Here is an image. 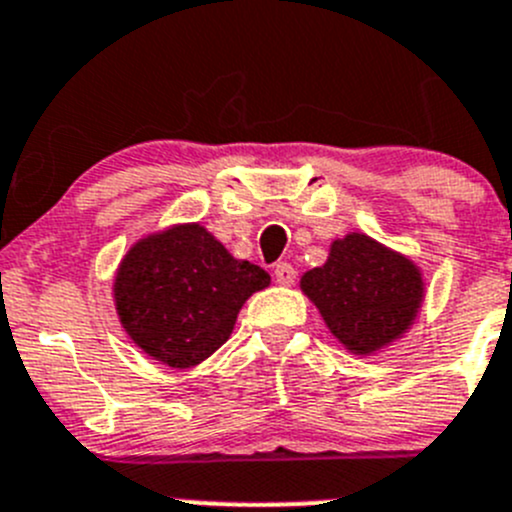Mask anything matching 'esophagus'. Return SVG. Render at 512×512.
<instances>
[{
  "mask_svg": "<svg viewBox=\"0 0 512 512\" xmlns=\"http://www.w3.org/2000/svg\"><path fill=\"white\" fill-rule=\"evenodd\" d=\"M295 277H297L295 267L287 265V262H277V265H275V280L280 282V285H292V282H295Z\"/></svg>",
  "mask_w": 512,
  "mask_h": 512,
  "instance_id": "esophagus-1",
  "label": "esophagus"
}]
</instances>
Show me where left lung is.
<instances>
[{"label": "left lung", "instance_id": "left-lung-1", "mask_svg": "<svg viewBox=\"0 0 512 512\" xmlns=\"http://www.w3.org/2000/svg\"><path fill=\"white\" fill-rule=\"evenodd\" d=\"M300 290L355 357L375 355L400 340L425 300L423 270L365 232L332 240L325 265L307 270Z\"/></svg>", "mask_w": 512, "mask_h": 512}]
</instances>
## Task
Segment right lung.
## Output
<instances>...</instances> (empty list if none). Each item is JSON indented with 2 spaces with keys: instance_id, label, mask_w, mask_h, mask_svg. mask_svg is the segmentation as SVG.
I'll use <instances>...</instances> for the list:
<instances>
[{
  "instance_id": "right-lung-1",
  "label": "right lung",
  "mask_w": 512,
  "mask_h": 512,
  "mask_svg": "<svg viewBox=\"0 0 512 512\" xmlns=\"http://www.w3.org/2000/svg\"><path fill=\"white\" fill-rule=\"evenodd\" d=\"M270 275L237 260L200 222H177L124 252L112 300L127 337L175 370L200 365L235 330L242 305Z\"/></svg>"
}]
</instances>
